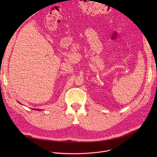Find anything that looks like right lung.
Returning <instances> with one entry per match:
<instances>
[{
    "label": "right lung",
    "mask_w": 157,
    "mask_h": 157,
    "mask_svg": "<svg viewBox=\"0 0 157 157\" xmlns=\"http://www.w3.org/2000/svg\"><path fill=\"white\" fill-rule=\"evenodd\" d=\"M36 110H39V109H36Z\"/></svg>",
    "instance_id": "add662e5"
}]
</instances>
